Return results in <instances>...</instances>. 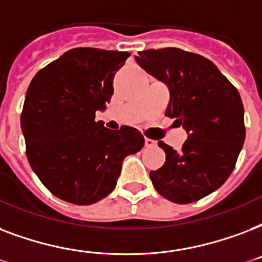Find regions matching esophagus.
Instances as JSON below:
<instances>
[{
    "label": "esophagus",
    "mask_w": 262,
    "mask_h": 262,
    "mask_svg": "<svg viewBox=\"0 0 262 262\" xmlns=\"http://www.w3.org/2000/svg\"><path fill=\"white\" fill-rule=\"evenodd\" d=\"M144 144H145V147H147V148H151V147H155V145H157V141H155V140H152V139H147V137H145Z\"/></svg>",
    "instance_id": "esophagus-1"
}]
</instances>
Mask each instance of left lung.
<instances>
[{
  "mask_svg": "<svg viewBox=\"0 0 262 262\" xmlns=\"http://www.w3.org/2000/svg\"><path fill=\"white\" fill-rule=\"evenodd\" d=\"M136 61L166 85L170 101L165 115L188 135L180 151L158 143L166 162L149 179L171 202H196L224 184L235 167L246 136L241 95L210 60L191 52L148 49L139 52Z\"/></svg>",
  "mask_w": 262,
  "mask_h": 262,
  "instance_id": "8db88e82",
  "label": "left lung"
}]
</instances>
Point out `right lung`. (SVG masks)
<instances>
[{"instance_id":"right-lung-1","label":"right lung","mask_w":262,"mask_h":262,"mask_svg":"<svg viewBox=\"0 0 262 262\" xmlns=\"http://www.w3.org/2000/svg\"><path fill=\"white\" fill-rule=\"evenodd\" d=\"M127 52L75 48L39 70L30 82L20 118L27 159L55 196L91 205L117 185L123 159L139 152L137 129L110 130L96 122L114 93Z\"/></svg>"}]
</instances>
